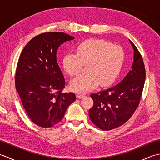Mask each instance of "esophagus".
I'll return each instance as SVG.
<instances>
[{"label":"esophagus","instance_id":"obj_1","mask_svg":"<svg viewBox=\"0 0 160 160\" xmlns=\"http://www.w3.org/2000/svg\"><path fill=\"white\" fill-rule=\"evenodd\" d=\"M76 97H77V98H84V95H83V94H80V93H78L77 95H76Z\"/></svg>","mask_w":160,"mask_h":160}]
</instances>
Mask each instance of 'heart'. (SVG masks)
Here are the masks:
<instances>
[{
  "instance_id": "1",
  "label": "heart",
  "mask_w": 160,
  "mask_h": 160,
  "mask_svg": "<svg viewBox=\"0 0 160 160\" xmlns=\"http://www.w3.org/2000/svg\"><path fill=\"white\" fill-rule=\"evenodd\" d=\"M125 53L122 47L102 39H90L79 44L76 54L67 53L62 60L64 69L74 76L87 64V73L71 81V89L86 93L98 87L107 86L117 78L123 66Z\"/></svg>"
}]
</instances>
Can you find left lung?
<instances>
[{
    "mask_svg": "<svg viewBox=\"0 0 160 160\" xmlns=\"http://www.w3.org/2000/svg\"><path fill=\"white\" fill-rule=\"evenodd\" d=\"M129 42L134 50L131 70L116 85L91 95L94 103L89 111L90 120L103 131L124 124L140 103L145 82V67L140 52L131 40Z\"/></svg>",
    "mask_w": 160,
    "mask_h": 160,
    "instance_id": "1",
    "label": "left lung"
}]
</instances>
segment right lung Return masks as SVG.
<instances>
[{
	"mask_svg": "<svg viewBox=\"0 0 160 160\" xmlns=\"http://www.w3.org/2000/svg\"><path fill=\"white\" fill-rule=\"evenodd\" d=\"M74 37L63 32L36 36L27 44L17 64L15 84L26 113L31 120L49 128L62 120L73 93H62L65 80L58 64V47Z\"/></svg>",
	"mask_w": 160,
	"mask_h": 160,
	"instance_id": "right-lung-1",
	"label": "right lung"
}]
</instances>
